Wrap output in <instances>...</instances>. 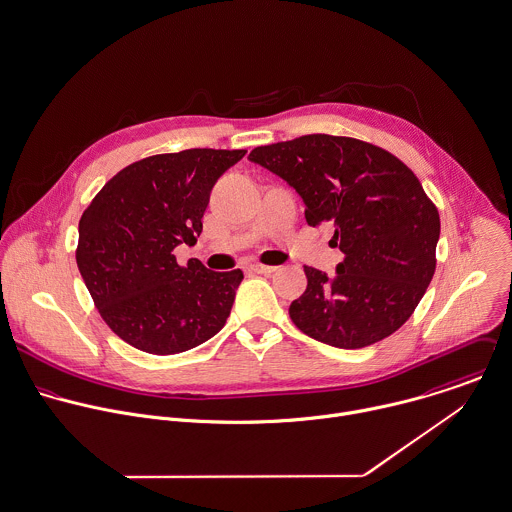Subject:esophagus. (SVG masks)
<instances>
[{
    "mask_svg": "<svg viewBox=\"0 0 512 512\" xmlns=\"http://www.w3.org/2000/svg\"><path fill=\"white\" fill-rule=\"evenodd\" d=\"M249 269H251L253 273H259V275H271V273L277 271V267H273V265H261V263H255V265H251Z\"/></svg>",
    "mask_w": 512,
    "mask_h": 512,
    "instance_id": "1",
    "label": "esophagus"
}]
</instances>
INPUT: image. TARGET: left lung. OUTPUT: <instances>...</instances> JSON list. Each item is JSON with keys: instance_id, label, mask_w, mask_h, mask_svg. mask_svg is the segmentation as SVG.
Here are the masks:
<instances>
[{"instance_id": "obj_1", "label": "left lung", "mask_w": 512, "mask_h": 512, "mask_svg": "<svg viewBox=\"0 0 512 512\" xmlns=\"http://www.w3.org/2000/svg\"><path fill=\"white\" fill-rule=\"evenodd\" d=\"M249 160L283 178L308 225H334L336 275L305 267L307 291L289 314L310 338L364 348L394 334L435 273L439 213L417 176L388 150L330 134L259 146Z\"/></svg>"}]
</instances>
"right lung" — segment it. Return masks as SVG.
I'll return each instance as SVG.
<instances>
[{
  "instance_id": "obj_1",
  "label": "right lung",
  "mask_w": 512,
  "mask_h": 512,
  "mask_svg": "<svg viewBox=\"0 0 512 512\" xmlns=\"http://www.w3.org/2000/svg\"><path fill=\"white\" fill-rule=\"evenodd\" d=\"M247 150L192 148L138 160L104 184L79 221L77 265L110 330L148 354H178L215 336L241 269L178 265L194 243L215 182Z\"/></svg>"
}]
</instances>
